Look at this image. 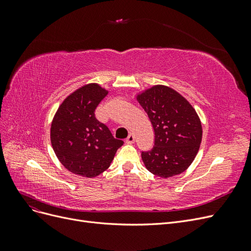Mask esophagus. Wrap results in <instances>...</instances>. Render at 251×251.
<instances>
[{
  "label": "esophagus",
  "mask_w": 251,
  "mask_h": 251,
  "mask_svg": "<svg viewBox=\"0 0 251 251\" xmlns=\"http://www.w3.org/2000/svg\"><path fill=\"white\" fill-rule=\"evenodd\" d=\"M126 143H128V144H132V143H134V142H135V136L131 133L130 135L127 136V138L126 139Z\"/></svg>",
  "instance_id": "1"
}]
</instances>
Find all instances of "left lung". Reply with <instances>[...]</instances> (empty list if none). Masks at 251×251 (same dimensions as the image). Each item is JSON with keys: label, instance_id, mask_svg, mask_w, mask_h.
<instances>
[{"label": "left lung", "instance_id": "left-lung-1", "mask_svg": "<svg viewBox=\"0 0 251 251\" xmlns=\"http://www.w3.org/2000/svg\"><path fill=\"white\" fill-rule=\"evenodd\" d=\"M154 128V147L141 151L146 168L161 178L183 173L198 153L202 126L195 109L183 96L155 86L137 96Z\"/></svg>", "mask_w": 251, "mask_h": 251}]
</instances>
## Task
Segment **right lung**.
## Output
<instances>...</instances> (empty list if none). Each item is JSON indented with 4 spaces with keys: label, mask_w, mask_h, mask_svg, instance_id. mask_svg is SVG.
<instances>
[{
    "label": "right lung",
    "mask_w": 251,
    "mask_h": 251,
    "mask_svg": "<svg viewBox=\"0 0 251 251\" xmlns=\"http://www.w3.org/2000/svg\"><path fill=\"white\" fill-rule=\"evenodd\" d=\"M108 92L96 83L83 86L60 104L51 125V143L65 168L82 177H96L107 170L124 141L95 117L97 105Z\"/></svg>",
    "instance_id": "obj_1"
}]
</instances>
